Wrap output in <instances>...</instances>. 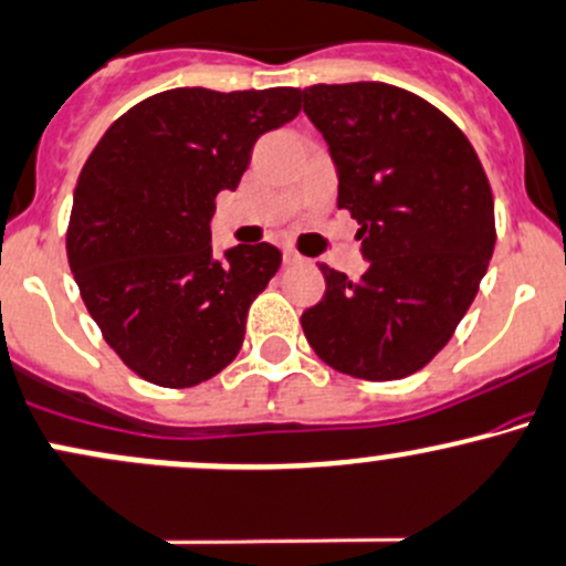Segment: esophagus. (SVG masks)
Masks as SVG:
<instances>
[{
  "instance_id": "1",
  "label": "esophagus",
  "mask_w": 566,
  "mask_h": 566,
  "mask_svg": "<svg viewBox=\"0 0 566 566\" xmlns=\"http://www.w3.org/2000/svg\"><path fill=\"white\" fill-rule=\"evenodd\" d=\"M282 260H284V265H301V263H306V258H301V254L290 252V250H284Z\"/></svg>"
}]
</instances>
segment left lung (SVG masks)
<instances>
[{
    "label": "left lung",
    "instance_id": "1",
    "mask_svg": "<svg viewBox=\"0 0 566 566\" xmlns=\"http://www.w3.org/2000/svg\"><path fill=\"white\" fill-rule=\"evenodd\" d=\"M301 96L370 260L359 282L319 263L327 290L303 312V333L340 374L406 378L449 344L478 295L496 241L492 185L457 123L411 91L346 83Z\"/></svg>",
    "mask_w": 566,
    "mask_h": 566
}]
</instances>
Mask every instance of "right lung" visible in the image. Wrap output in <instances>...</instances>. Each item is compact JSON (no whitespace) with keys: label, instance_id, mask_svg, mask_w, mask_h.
Wrapping results in <instances>:
<instances>
[{"label":"right lung","instance_id":"right-lung-1","mask_svg":"<svg viewBox=\"0 0 566 566\" xmlns=\"http://www.w3.org/2000/svg\"><path fill=\"white\" fill-rule=\"evenodd\" d=\"M297 112V88H171L123 112L85 160L66 258L104 340L145 381L196 387L239 354L282 252L260 241L217 260L214 198Z\"/></svg>","mask_w":566,"mask_h":566}]
</instances>
